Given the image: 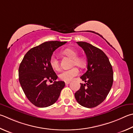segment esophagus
Returning <instances> with one entry per match:
<instances>
[{
    "mask_svg": "<svg viewBox=\"0 0 133 133\" xmlns=\"http://www.w3.org/2000/svg\"><path fill=\"white\" fill-rule=\"evenodd\" d=\"M70 84V81H66V82H65V84H66V85H67V84Z\"/></svg>",
    "mask_w": 133,
    "mask_h": 133,
    "instance_id": "1",
    "label": "esophagus"
}]
</instances>
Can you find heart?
Returning <instances> with one entry per match:
<instances>
[{
    "mask_svg": "<svg viewBox=\"0 0 133 133\" xmlns=\"http://www.w3.org/2000/svg\"><path fill=\"white\" fill-rule=\"evenodd\" d=\"M63 53L73 58V65H77L79 67H83L85 66V62L83 58L79 57H77L78 56V53L76 50L71 48H66L63 50ZM49 63L52 68L54 70H59L60 67L59 59H57V56L55 55H52L50 57ZM79 71L78 69L76 67H74L73 68L64 70H62L59 75V78L65 81H70L73 79L74 77L78 76L79 74Z\"/></svg>",
    "mask_w": 133,
    "mask_h": 133,
    "instance_id": "obj_1",
    "label": "heart"
}]
</instances>
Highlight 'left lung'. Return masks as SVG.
<instances>
[{"instance_id":"obj_1","label":"left lung","mask_w":133,"mask_h":133,"mask_svg":"<svg viewBox=\"0 0 133 133\" xmlns=\"http://www.w3.org/2000/svg\"><path fill=\"white\" fill-rule=\"evenodd\" d=\"M87 59V70L80 78L85 82L74 94L79 105L91 108L104 101L112 88L113 73L108 57L102 50L85 42H77Z\"/></svg>"}]
</instances>
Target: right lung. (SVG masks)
<instances>
[{
  "mask_svg": "<svg viewBox=\"0 0 133 133\" xmlns=\"http://www.w3.org/2000/svg\"><path fill=\"white\" fill-rule=\"evenodd\" d=\"M66 42L48 41L28 50L18 69L19 81L26 98L37 107L46 108L56 102L64 81H56L57 75L49 63L53 53ZM54 83L48 85V81Z\"/></svg>",
  "mask_w": 133,
  "mask_h": 133,
  "instance_id": "1",
  "label": "right lung"
}]
</instances>
